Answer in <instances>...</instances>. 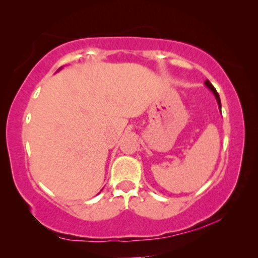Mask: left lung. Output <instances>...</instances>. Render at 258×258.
<instances>
[{
	"mask_svg": "<svg viewBox=\"0 0 258 258\" xmlns=\"http://www.w3.org/2000/svg\"><path fill=\"white\" fill-rule=\"evenodd\" d=\"M205 84H206L208 87H209V89H211L212 91H213V93L214 94H215V97H216V100H217V103H218V106H220V108H221V100H220V95H218V93H217V91L215 90V87H214L213 85H212V83L211 82H209L208 80L206 81V82H205Z\"/></svg>",
	"mask_w": 258,
	"mask_h": 258,
	"instance_id": "obj_1",
	"label": "left lung"
}]
</instances>
